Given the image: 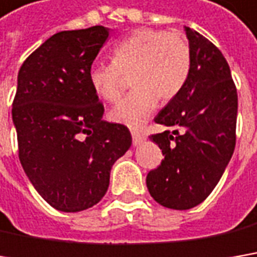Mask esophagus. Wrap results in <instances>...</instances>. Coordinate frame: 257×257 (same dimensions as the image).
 Instances as JSON below:
<instances>
[{"label":"esophagus","instance_id":"34e87169","mask_svg":"<svg viewBox=\"0 0 257 257\" xmlns=\"http://www.w3.org/2000/svg\"><path fill=\"white\" fill-rule=\"evenodd\" d=\"M145 141V137L141 135L140 132H132V143L134 145L137 147V145H140V144H143Z\"/></svg>","mask_w":257,"mask_h":257}]
</instances>
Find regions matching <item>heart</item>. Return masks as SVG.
<instances>
[{
  "mask_svg": "<svg viewBox=\"0 0 257 257\" xmlns=\"http://www.w3.org/2000/svg\"><path fill=\"white\" fill-rule=\"evenodd\" d=\"M192 53L188 39L179 32L138 29L112 48V62H94L88 83L104 101L120 96L126 77L134 88L109 112V119L138 129L161 101L176 97L188 81Z\"/></svg>",
  "mask_w": 257,
  "mask_h": 257,
  "instance_id": "1",
  "label": "heart"
}]
</instances>
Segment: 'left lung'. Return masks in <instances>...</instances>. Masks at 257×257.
I'll list each match as a JSON object with an SVG mask.
<instances>
[{
	"label": "left lung",
	"instance_id": "obj_1",
	"mask_svg": "<svg viewBox=\"0 0 257 257\" xmlns=\"http://www.w3.org/2000/svg\"><path fill=\"white\" fill-rule=\"evenodd\" d=\"M192 65L180 93L154 117L173 128L151 135L164 160L147 176L150 195L170 209L204 202L224 173L235 147L237 90L218 48L186 27Z\"/></svg>",
	"mask_w": 257,
	"mask_h": 257
}]
</instances>
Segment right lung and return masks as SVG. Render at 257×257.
Listing matches in <instances>:
<instances>
[{
	"label": "right lung",
	"instance_id": "right-lung-1",
	"mask_svg": "<svg viewBox=\"0 0 257 257\" xmlns=\"http://www.w3.org/2000/svg\"><path fill=\"white\" fill-rule=\"evenodd\" d=\"M107 38L103 26L59 32L19 71L11 112L19 159L39 195L62 212L100 202L112 166L132 144L126 126L101 119L104 107L88 83Z\"/></svg>",
	"mask_w": 257,
	"mask_h": 257
}]
</instances>
